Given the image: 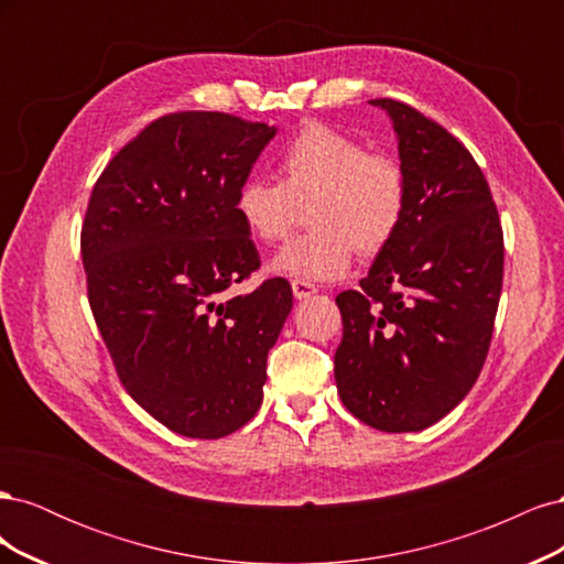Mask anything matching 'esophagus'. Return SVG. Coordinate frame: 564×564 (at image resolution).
Instances as JSON below:
<instances>
[{
    "label": "esophagus",
    "mask_w": 564,
    "mask_h": 564,
    "mask_svg": "<svg viewBox=\"0 0 564 564\" xmlns=\"http://www.w3.org/2000/svg\"><path fill=\"white\" fill-rule=\"evenodd\" d=\"M292 292H294L296 299H308V296H313V294L317 292V289H315V284L308 282V280H294V282H292Z\"/></svg>",
    "instance_id": "1"
}]
</instances>
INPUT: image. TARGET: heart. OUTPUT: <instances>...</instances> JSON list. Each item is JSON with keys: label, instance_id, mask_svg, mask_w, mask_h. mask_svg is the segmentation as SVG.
Segmentation results:
<instances>
[{"label": "heart", "instance_id": "heart-1", "mask_svg": "<svg viewBox=\"0 0 564 564\" xmlns=\"http://www.w3.org/2000/svg\"><path fill=\"white\" fill-rule=\"evenodd\" d=\"M280 183L249 176L237 187L235 214L253 242L275 247L308 209L313 228L282 249L278 275L329 282L348 275L355 251L377 256L402 230L409 181L402 164L336 127L311 122L280 158Z\"/></svg>", "mask_w": 564, "mask_h": 564}]
</instances>
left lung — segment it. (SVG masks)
<instances>
[{
  "label": "left lung",
  "mask_w": 564,
  "mask_h": 564,
  "mask_svg": "<svg viewBox=\"0 0 564 564\" xmlns=\"http://www.w3.org/2000/svg\"><path fill=\"white\" fill-rule=\"evenodd\" d=\"M409 209L360 289L336 296L340 402L386 433L423 431L468 395L487 360L503 284V228L468 148L392 98Z\"/></svg>",
  "instance_id": "8db88e82"
}]
</instances>
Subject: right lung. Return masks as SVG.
<instances>
[{
  "label": "right lung",
  "mask_w": 564,
  "mask_h": 564,
  "mask_svg": "<svg viewBox=\"0 0 564 564\" xmlns=\"http://www.w3.org/2000/svg\"><path fill=\"white\" fill-rule=\"evenodd\" d=\"M275 129L228 112L152 122L98 176L82 224V263L98 332L124 390L169 431L218 440L259 412L292 311V286L230 289L261 268L237 187Z\"/></svg>",
  "instance_id": "1"
}]
</instances>
